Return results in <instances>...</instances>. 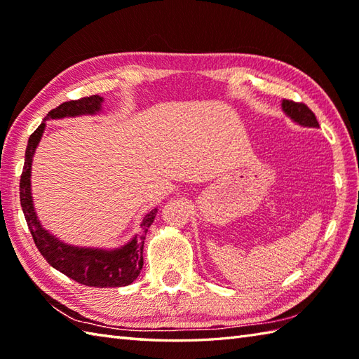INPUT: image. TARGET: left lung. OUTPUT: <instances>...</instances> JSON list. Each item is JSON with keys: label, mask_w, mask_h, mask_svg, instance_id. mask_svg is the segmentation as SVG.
<instances>
[{"label": "left lung", "mask_w": 359, "mask_h": 359, "mask_svg": "<svg viewBox=\"0 0 359 359\" xmlns=\"http://www.w3.org/2000/svg\"><path fill=\"white\" fill-rule=\"evenodd\" d=\"M282 111H284L285 116L292 118L297 125L306 126V128H319L315 114L311 112L304 103L282 100Z\"/></svg>", "instance_id": "8db88e82"}]
</instances>
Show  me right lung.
<instances>
[{
	"instance_id": "right-lung-1",
	"label": "right lung",
	"mask_w": 359,
	"mask_h": 359,
	"mask_svg": "<svg viewBox=\"0 0 359 359\" xmlns=\"http://www.w3.org/2000/svg\"><path fill=\"white\" fill-rule=\"evenodd\" d=\"M103 97L90 95L80 100L65 102L55 109H52L44 117L36 131L29 137L25 168L20 179V202L26 222L32 234L35 245L41 256L53 269L62 271L67 278L80 282L83 285L106 288V287H125L133 284L139 278L143 266V243L147 238L148 228L154 222L157 207L152 208L140 222V230L137 231L125 245L118 248H93L77 247L60 241L57 236L49 233L41 225L36 216L32 185H30V174H32V160L40 144L43 133L46 129V120H58L66 117L95 116L102 112Z\"/></svg>"
}]
</instances>
